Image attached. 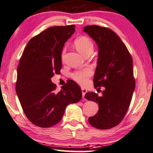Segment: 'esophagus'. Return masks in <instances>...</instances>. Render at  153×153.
Here are the masks:
<instances>
[{
    "label": "esophagus",
    "mask_w": 153,
    "mask_h": 153,
    "mask_svg": "<svg viewBox=\"0 0 153 153\" xmlns=\"http://www.w3.org/2000/svg\"><path fill=\"white\" fill-rule=\"evenodd\" d=\"M81 91H82V95H83V98H84V96H85V93L87 92V90L84 88H81Z\"/></svg>",
    "instance_id": "esophagus-1"
}]
</instances>
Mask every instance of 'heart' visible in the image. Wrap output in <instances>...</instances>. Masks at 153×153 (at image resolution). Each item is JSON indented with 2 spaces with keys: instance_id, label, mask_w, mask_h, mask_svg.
<instances>
[{
  "instance_id": "heart-1",
  "label": "heart",
  "mask_w": 153,
  "mask_h": 153,
  "mask_svg": "<svg viewBox=\"0 0 153 153\" xmlns=\"http://www.w3.org/2000/svg\"><path fill=\"white\" fill-rule=\"evenodd\" d=\"M74 44L76 49L81 54L85 56L86 54L92 53L94 49V43L92 39L87 36H81L74 40ZM92 74V70L90 68H85L84 70H78L72 73L71 77L77 83L81 85H85L87 83L88 78Z\"/></svg>"
}]
</instances>
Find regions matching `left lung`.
<instances>
[{
    "label": "left lung",
    "instance_id": "obj_1",
    "mask_svg": "<svg viewBox=\"0 0 153 153\" xmlns=\"http://www.w3.org/2000/svg\"><path fill=\"white\" fill-rule=\"evenodd\" d=\"M83 31L99 48L94 86L99 90L101 86L105 88L101 96L93 92L85 94L86 99L99 105L98 112L88 121L98 129H110L123 120L131 102L135 88L132 59L125 44L110 29L88 25Z\"/></svg>",
    "mask_w": 153,
    "mask_h": 153
}]
</instances>
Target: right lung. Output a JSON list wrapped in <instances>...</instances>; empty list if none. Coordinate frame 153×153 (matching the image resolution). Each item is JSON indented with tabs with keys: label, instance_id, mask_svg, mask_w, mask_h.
I'll list each match as a JSON object with an SVG mask.
<instances>
[{
	"label": "right lung",
	"instance_id": "add662e5",
	"mask_svg": "<svg viewBox=\"0 0 153 153\" xmlns=\"http://www.w3.org/2000/svg\"><path fill=\"white\" fill-rule=\"evenodd\" d=\"M75 25L46 29L28 42L17 68L16 91L24 113L33 124L48 128L61 120L68 104L81 100V88L70 80L59 92L51 81L62 68L64 43Z\"/></svg>",
	"mask_w": 153,
	"mask_h": 153
}]
</instances>
